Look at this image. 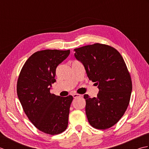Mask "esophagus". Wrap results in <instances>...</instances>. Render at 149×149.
Here are the masks:
<instances>
[{"label":"esophagus","mask_w":149,"mask_h":149,"mask_svg":"<svg viewBox=\"0 0 149 149\" xmlns=\"http://www.w3.org/2000/svg\"><path fill=\"white\" fill-rule=\"evenodd\" d=\"M72 96L74 98H77V97H81V95L80 94H78V93H74L72 95Z\"/></svg>","instance_id":"34e87169"}]
</instances>
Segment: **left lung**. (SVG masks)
<instances>
[{"label":"left lung","instance_id":"left-lung-1","mask_svg":"<svg viewBox=\"0 0 149 149\" xmlns=\"http://www.w3.org/2000/svg\"><path fill=\"white\" fill-rule=\"evenodd\" d=\"M74 50L89 79L99 89L97 97L84 95L88 122L97 129L111 127L124 115L131 99L132 81L124 60L118 50L105 44L97 43Z\"/></svg>","mask_w":149,"mask_h":149}]
</instances>
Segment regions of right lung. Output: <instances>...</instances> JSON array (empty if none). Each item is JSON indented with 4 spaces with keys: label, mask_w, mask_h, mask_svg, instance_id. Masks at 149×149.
<instances>
[{
    "label": "right lung",
    "mask_w": 149,
    "mask_h": 149,
    "mask_svg": "<svg viewBox=\"0 0 149 149\" xmlns=\"http://www.w3.org/2000/svg\"><path fill=\"white\" fill-rule=\"evenodd\" d=\"M70 50H43L31 55L22 67L17 91L25 113L35 127L44 133L55 135L68 127L73 97L56 95L50 92L56 70L67 58Z\"/></svg>",
    "instance_id": "add662e5"
}]
</instances>
